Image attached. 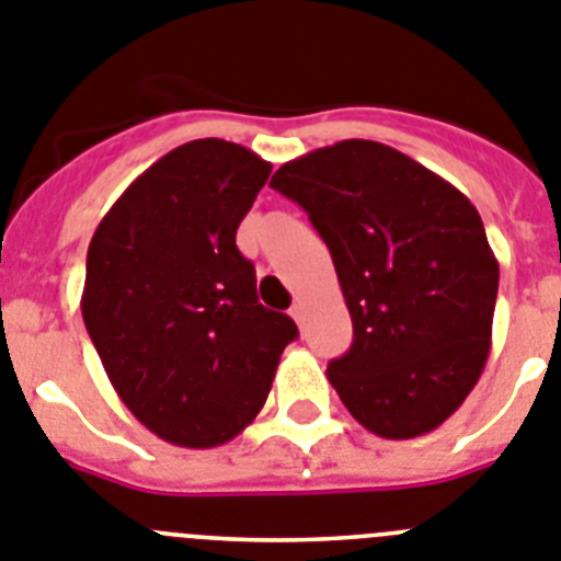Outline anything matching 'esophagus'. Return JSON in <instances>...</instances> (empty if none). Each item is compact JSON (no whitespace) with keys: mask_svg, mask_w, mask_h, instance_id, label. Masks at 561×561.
<instances>
[{"mask_svg":"<svg viewBox=\"0 0 561 561\" xmlns=\"http://www.w3.org/2000/svg\"><path fill=\"white\" fill-rule=\"evenodd\" d=\"M290 316L296 319V324H301V319H305V308H301V301H294V308H290Z\"/></svg>","mask_w":561,"mask_h":561,"instance_id":"1","label":"esophagus"}]
</instances>
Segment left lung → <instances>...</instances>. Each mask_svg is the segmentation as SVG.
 <instances>
[{
	"instance_id": "left-lung-1",
	"label": "left lung",
	"mask_w": 561,
	"mask_h": 561,
	"mask_svg": "<svg viewBox=\"0 0 561 561\" xmlns=\"http://www.w3.org/2000/svg\"><path fill=\"white\" fill-rule=\"evenodd\" d=\"M328 242L353 344L328 381L373 435L440 426L483 375L500 265L469 197L392 146L341 140L271 178Z\"/></svg>"
}]
</instances>
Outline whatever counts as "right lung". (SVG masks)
<instances>
[{
	"instance_id": "add662e5",
	"label": "right lung",
	"mask_w": 561,
	"mask_h": 561,
	"mask_svg": "<svg viewBox=\"0 0 561 561\" xmlns=\"http://www.w3.org/2000/svg\"><path fill=\"white\" fill-rule=\"evenodd\" d=\"M267 174L245 146L192 140L149 165L92 233L87 333L126 409L174 446L240 435L299 335L290 316L262 308L237 248Z\"/></svg>"
}]
</instances>
